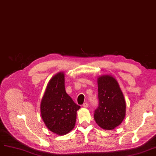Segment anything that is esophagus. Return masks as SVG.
<instances>
[{
    "mask_svg": "<svg viewBox=\"0 0 156 156\" xmlns=\"http://www.w3.org/2000/svg\"><path fill=\"white\" fill-rule=\"evenodd\" d=\"M82 106L83 108H88V103L87 102H85L83 105H82Z\"/></svg>",
    "mask_w": 156,
    "mask_h": 156,
    "instance_id": "esophagus-1",
    "label": "esophagus"
}]
</instances>
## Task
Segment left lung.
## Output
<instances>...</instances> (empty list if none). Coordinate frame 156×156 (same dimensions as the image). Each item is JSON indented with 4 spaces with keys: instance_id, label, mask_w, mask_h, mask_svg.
<instances>
[{
    "instance_id": "8db88e82",
    "label": "left lung",
    "mask_w": 156,
    "mask_h": 156,
    "mask_svg": "<svg viewBox=\"0 0 156 156\" xmlns=\"http://www.w3.org/2000/svg\"><path fill=\"white\" fill-rule=\"evenodd\" d=\"M99 106L95 110L96 123L104 129L119 126L126 115V102L117 80L111 75L97 78Z\"/></svg>"
}]
</instances>
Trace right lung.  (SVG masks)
<instances>
[{"instance_id": "add662e5", "label": "right lung", "mask_w": 156, "mask_h": 156, "mask_svg": "<svg viewBox=\"0 0 156 156\" xmlns=\"http://www.w3.org/2000/svg\"><path fill=\"white\" fill-rule=\"evenodd\" d=\"M80 108L66 92L64 73H57L48 81L40 104L41 116L45 126L58 135L67 134L75 126Z\"/></svg>"}]
</instances>
